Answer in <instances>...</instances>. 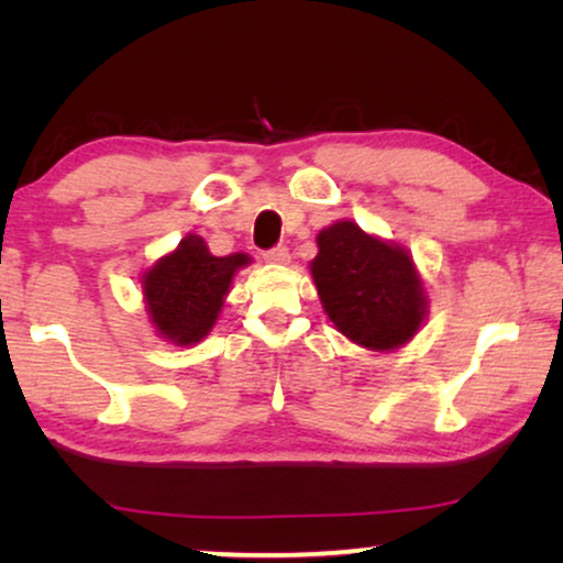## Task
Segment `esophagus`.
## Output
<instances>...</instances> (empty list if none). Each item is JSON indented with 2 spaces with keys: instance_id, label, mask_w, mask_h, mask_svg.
<instances>
[{
  "instance_id": "34e87169",
  "label": "esophagus",
  "mask_w": 563,
  "mask_h": 563,
  "mask_svg": "<svg viewBox=\"0 0 563 563\" xmlns=\"http://www.w3.org/2000/svg\"><path fill=\"white\" fill-rule=\"evenodd\" d=\"M264 258L268 261V264H287V261H289L287 245H274V249H268L264 253Z\"/></svg>"
}]
</instances>
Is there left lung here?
I'll list each match as a JSON object with an SVG mask.
<instances>
[{"label":"left lung","instance_id":"obj_1","mask_svg":"<svg viewBox=\"0 0 563 563\" xmlns=\"http://www.w3.org/2000/svg\"><path fill=\"white\" fill-rule=\"evenodd\" d=\"M322 310L333 325L368 351H395L418 333L428 299L402 245L341 220L318 233L310 264Z\"/></svg>","mask_w":563,"mask_h":563}]
</instances>
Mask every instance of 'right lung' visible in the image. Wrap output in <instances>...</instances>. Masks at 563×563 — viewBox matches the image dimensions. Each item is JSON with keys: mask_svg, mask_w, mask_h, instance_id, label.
Segmentation results:
<instances>
[{"mask_svg": "<svg viewBox=\"0 0 563 563\" xmlns=\"http://www.w3.org/2000/svg\"><path fill=\"white\" fill-rule=\"evenodd\" d=\"M249 264V253L212 256L199 235L181 238L176 251L143 274L145 310L156 333L176 345L202 341L218 322L235 272Z\"/></svg>", "mask_w": 563, "mask_h": 563, "instance_id": "right-lung-1", "label": "right lung"}]
</instances>
